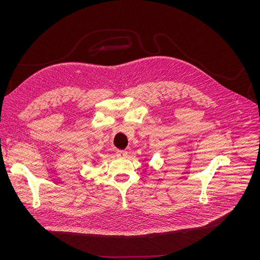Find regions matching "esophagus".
Returning a JSON list of instances; mask_svg holds the SVG:
<instances>
[{"instance_id": "34e87169", "label": "esophagus", "mask_w": 260, "mask_h": 260, "mask_svg": "<svg viewBox=\"0 0 260 260\" xmlns=\"http://www.w3.org/2000/svg\"><path fill=\"white\" fill-rule=\"evenodd\" d=\"M127 155H128L127 151H117L116 152V156L121 157V158H123V157H127Z\"/></svg>"}]
</instances>
